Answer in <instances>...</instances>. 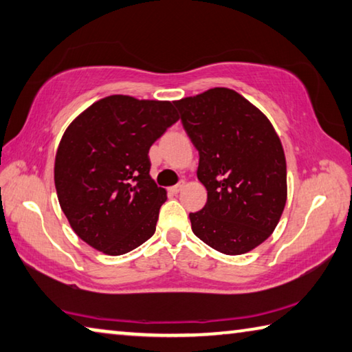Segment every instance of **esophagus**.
Wrapping results in <instances>:
<instances>
[{
    "mask_svg": "<svg viewBox=\"0 0 352 352\" xmlns=\"http://www.w3.org/2000/svg\"><path fill=\"white\" fill-rule=\"evenodd\" d=\"M184 187H186V182H184V181H182V182H179V184H176V186H173V187H170V192H171V193H175V195H176V193H179V192H181V190H182Z\"/></svg>",
    "mask_w": 352,
    "mask_h": 352,
    "instance_id": "esophagus-1",
    "label": "esophagus"
}]
</instances>
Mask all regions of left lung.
<instances>
[{"label":"left lung","mask_w":352,"mask_h":352,"mask_svg":"<svg viewBox=\"0 0 352 352\" xmlns=\"http://www.w3.org/2000/svg\"><path fill=\"white\" fill-rule=\"evenodd\" d=\"M199 151L198 179L207 204L190 213L201 241L243 255L272 235L287 199L286 157L272 123L229 88L173 102Z\"/></svg>","instance_id":"left-lung-1"}]
</instances>
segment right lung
Wrapping results in <instances>:
<instances>
[{"label":"right lung","instance_id":"obj_1","mask_svg":"<svg viewBox=\"0 0 352 352\" xmlns=\"http://www.w3.org/2000/svg\"><path fill=\"white\" fill-rule=\"evenodd\" d=\"M179 120L166 100L100 98L74 119L54 165L60 207L92 249L117 256L156 232L165 188L150 176V146Z\"/></svg>","mask_w":352,"mask_h":352}]
</instances>
